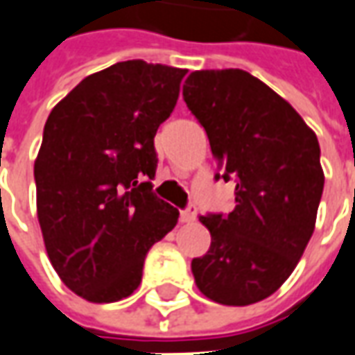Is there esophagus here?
I'll list each match as a JSON object with an SVG mask.
<instances>
[{
  "label": "esophagus",
  "instance_id": "esophagus-1",
  "mask_svg": "<svg viewBox=\"0 0 355 355\" xmlns=\"http://www.w3.org/2000/svg\"><path fill=\"white\" fill-rule=\"evenodd\" d=\"M196 216H198L196 206H188L187 209H182V211H180V221H182V223H190V221H194V219H196Z\"/></svg>",
  "mask_w": 355,
  "mask_h": 355
}]
</instances>
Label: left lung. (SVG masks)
Returning <instances> with one entry per match:
<instances>
[{"label":"left lung","instance_id":"obj_1","mask_svg":"<svg viewBox=\"0 0 355 355\" xmlns=\"http://www.w3.org/2000/svg\"><path fill=\"white\" fill-rule=\"evenodd\" d=\"M184 103L208 134L235 209L200 221L209 250L192 260L198 289L221 305L272 295L295 270L315 231L324 173L315 132L286 98L243 69L192 71Z\"/></svg>","mask_w":355,"mask_h":355}]
</instances>
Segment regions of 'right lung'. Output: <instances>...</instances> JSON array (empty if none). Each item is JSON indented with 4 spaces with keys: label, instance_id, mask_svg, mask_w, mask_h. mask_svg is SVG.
I'll list each match as a JSON object with an SVG mask.
<instances>
[{
    "label": "right lung",
    "instance_id": "add662e5",
    "mask_svg": "<svg viewBox=\"0 0 355 355\" xmlns=\"http://www.w3.org/2000/svg\"><path fill=\"white\" fill-rule=\"evenodd\" d=\"M187 69L144 60L85 77L46 120L35 161L36 214L60 279L91 303L137 289L149 248L178 209L153 194V137Z\"/></svg>",
    "mask_w": 355,
    "mask_h": 355
}]
</instances>
